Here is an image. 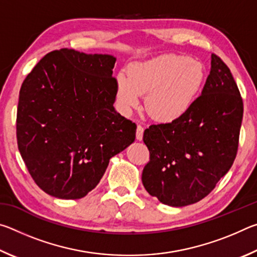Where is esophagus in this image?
<instances>
[{"mask_svg":"<svg viewBox=\"0 0 257 257\" xmlns=\"http://www.w3.org/2000/svg\"><path fill=\"white\" fill-rule=\"evenodd\" d=\"M143 134H144V128H143L141 124H138L137 132H136V138L138 139V141H142L143 139Z\"/></svg>","mask_w":257,"mask_h":257,"instance_id":"1","label":"esophagus"}]
</instances>
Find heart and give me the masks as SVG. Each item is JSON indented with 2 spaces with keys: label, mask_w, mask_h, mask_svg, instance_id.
<instances>
[{
  "label": "heart",
  "mask_w": 257,
  "mask_h": 257,
  "mask_svg": "<svg viewBox=\"0 0 257 257\" xmlns=\"http://www.w3.org/2000/svg\"><path fill=\"white\" fill-rule=\"evenodd\" d=\"M206 81L203 63L190 56L165 54L134 62L127 76L115 77V99L123 114H130L145 95V108L154 120L172 123L190 111Z\"/></svg>",
  "instance_id": "heart-1"
}]
</instances>
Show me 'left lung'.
I'll return each instance as SVG.
<instances>
[{
  "label": "left lung",
  "instance_id": "obj_1",
  "mask_svg": "<svg viewBox=\"0 0 257 257\" xmlns=\"http://www.w3.org/2000/svg\"><path fill=\"white\" fill-rule=\"evenodd\" d=\"M243 105L230 69L212 54L202 95L180 120L152 124L143 141L150 162L142 181L151 196L181 207L214 189L237 155Z\"/></svg>",
  "mask_w": 257,
  "mask_h": 257
}]
</instances>
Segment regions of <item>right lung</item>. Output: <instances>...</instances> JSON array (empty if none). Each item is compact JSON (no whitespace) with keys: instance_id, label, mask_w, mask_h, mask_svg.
<instances>
[{"instance_id":"1","label":"right lung","mask_w":257,"mask_h":257,"mask_svg":"<svg viewBox=\"0 0 257 257\" xmlns=\"http://www.w3.org/2000/svg\"><path fill=\"white\" fill-rule=\"evenodd\" d=\"M115 61L61 49L46 54L21 85L18 149L34 181L51 196H86L112 156L136 138V124L113 106Z\"/></svg>"}]
</instances>
